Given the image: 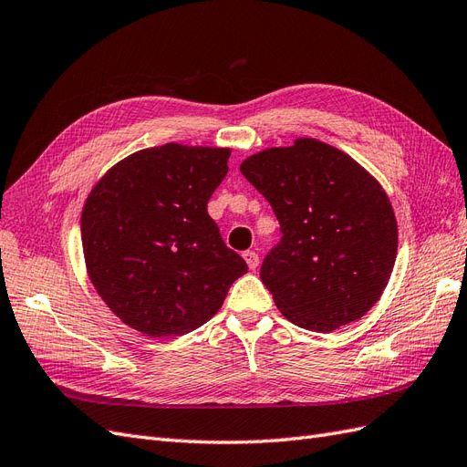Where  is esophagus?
<instances>
[{
    "label": "esophagus",
    "mask_w": 467,
    "mask_h": 467,
    "mask_svg": "<svg viewBox=\"0 0 467 467\" xmlns=\"http://www.w3.org/2000/svg\"><path fill=\"white\" fill-rule=\"evenodd\" d=\"M244 259H245V263H247L251 271H255V268L259 266V255L255 251H244Z\"/></svg>",
    "instance_id": "esophagus-1"
}]
</instances>
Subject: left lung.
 I'll use <instances>...</instances> for the list:
<instances>
[{"instance_id":"8db88e82","label":"left lung","mask_w":467,"mask_h":467,"mask_svg":"<svg viewBox=\"0 0 467 467\" xmlns=\"http://www.w3.org/2000/svg\"><path fill=\"white\" fill-rule=\"evenodd\" d=\"M239 171L280 223V242L261 266L280 314L317 333L360 319L388 286L398 255V222L379 182L314 138L263 150Z\"/></svg>"}]
</instances>
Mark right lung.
<instances>
[{
    "label": "right lung",
    "mask_w": 467,
    "mask_h": 467,
    "mask_svg": "<svg viewBox=\"0 0 467 467\" xmlns=\"http://www.w3.org/2000/svg\"><path fill=\"white\" fill-rule=\"evenodd\" d=\"M230 148L140 150L99 179L81 212L97 294L132 329L177 337L214 317L247 263L223 244L206 204Z\"/></svg>",
    "instance_id": "right-lung-1"
}]
</instances>
